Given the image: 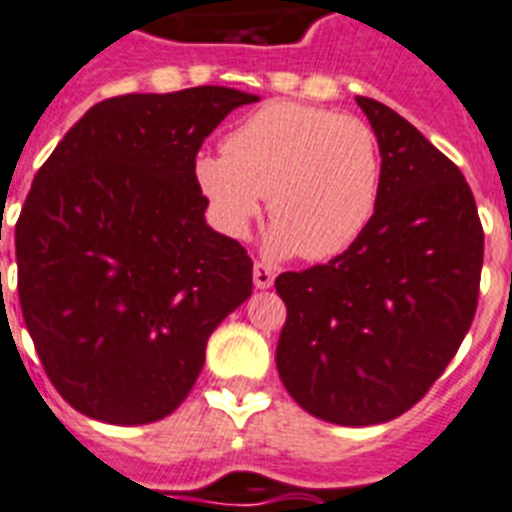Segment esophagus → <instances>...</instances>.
Segmentation results:
<instances>
[{
	"label": "esophagus",
	"instance_id": "esophagus-1",
	"mask_svg": "<svg viewBox=\"0 0 512 512\" xmlns=\"http://www.w3.org/2000/svg\"><path fill=\"white\" fill-rule=\"evenodd\" d=\"M252 278H255L257 289H270V286H273V278H276V270H273V265L257 260L255 270H252Z\"/></svg>",
	"mask_w": 512,
	"mask_h": 512
}]
</instances>
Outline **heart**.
Returning <instances> with one entry per match:
<instances>
[{
	"label": "heart",
	"mask_w": 512,
	"mask_h": 512,
	"mask_svg": "<svg viewBox=\"0 0 512 512\" xmlns=\"http://www.w3.org/2000/svg\"><path fill=\"white\" fill-rule=\"evenodd\" d=\"M195 179L226 234L244 239L268 197L270 249L330 260L375 216L382 153L364 119L273 101L236 124L223 156L197 158Z\"/></svg>",
	"instance_id": "obj_1"
}]
</instances>
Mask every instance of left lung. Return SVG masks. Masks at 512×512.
I'll list each match as a JSON object with an SVG mask.
<instances>
[{"mask_svg":"<svg viewBox=\"0 0 512 512\" xmlns=\"http://www.w3.org/2000/svg\"><path fill=\"white\" fill-rule=\"evenodd\" d=\"M382 153L380 200L343 255L276 278V364L304 411L341 427L419 403L479 304L484 229L461 169L390 106L356 96Z\"/></svg>","mask_w":512,"mask_h":512,"instance_id":"obj_1","label":"left lung"}]
</instances>
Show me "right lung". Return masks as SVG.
Instances as JSON below:
<instances>
[{
    "instance_id": "1",
    "label": "right lung",
    "mask_w": 512,
    "mask_h": 512,
    "mask_svg": "<svg viewBox=\"0 0 512 512\" xmlns=\"http://www.w3.org/2000/svg\"><path fill=\"white\" fill-rule=\"evenodd\" d=\"M257 96L221 85L106 98L38 169L15 223L17 296L51 385L106 424L158 422L252 294L247 249L205 223V137Z\"/></svg>"
}]
</instances>
